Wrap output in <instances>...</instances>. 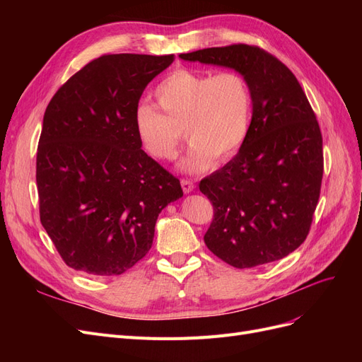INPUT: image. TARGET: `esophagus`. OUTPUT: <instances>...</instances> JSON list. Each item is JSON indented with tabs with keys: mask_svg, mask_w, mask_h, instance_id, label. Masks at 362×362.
<instances>
[{
	"mask_svg": "<svg viewBox=\"0 0 362 362\" xmlns=\"http://www.w3.org/2000/svg\"><path fill=\"white\" fill-rule=\"evenodd\" d=\"M181 187L184 193H192L194 190V182L192 180H181Z\"/></svg>",
	"mask_w": 362,
	"mask_h": 362,
	"instance_id": "1",
	"label": "esophagus"
}]
</instances>
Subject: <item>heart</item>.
Listing matches in <instances>:
<instances>
[{
    "mask_svg": "<svg viewBox=\"0 0 362 362\" xmlns=\"http://www.w3.org/2000/svg\"><path fill=\"white\" fill-rule=\"evenodd\" d=\"M158 107L140 104L134 113L139 141L151 157H177L181 131L190 140L178 168L187 173L210 169L216 157L228 158L249 134L254 98L246 76L235 71L218 74L178 69L154 89Z\"/></svg>",
    "mask_w": 362,
    "mask_h": 362,
    "instance_id": "obj_1",
    "label": "heart"
}]
</instances>
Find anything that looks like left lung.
<instances>
[{
	"label": "left lung",
	"instance_id": "8db88e82",
	"mask_svg": "<svg viewBox=\"0 0 362 362\" xmlns=\"http://www.w3.org/2000/svg\"><path fill=\"white\" fill-rule=\"evenodd\" d=\"M180 57L240 72L254 98L245 144L199 182L214 208L206 247L237 269L287 257L310 233L323 178L320 127L298 78L272 54L245 43Z\"/></svg>",
	"mask_w": 362,
	"mask_h": 362
}]
</instances>
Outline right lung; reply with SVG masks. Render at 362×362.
Returning <instances> with one entry per match:
<instances>
[{"label":"right lung","mask_w":362,"mask_h":362,"mask_svg":"<svg viewBox=\"0 0 362 362\" xmlns=\"http://www.w3.org/2000/svg\"><path fill=\"white\" fill-rule=\"evenodd\" d=\"M173 56L108 54L64 83L43 116L36 182L40 222L66 264L122 275L152 246L180 180L141 149L134 113Z\"/></svg>","instance_id":"add662e5"}]
</instances>
